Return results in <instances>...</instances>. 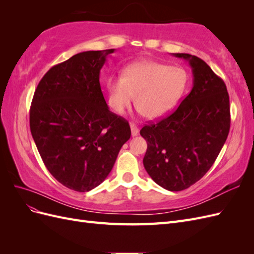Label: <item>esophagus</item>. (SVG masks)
<instances>
[{
	"label": "esophagus",
	"mask_w": 254,
	"mask_h": 254,
	"mask_svg": "<svg viewBox=\"0 0 254 254\" xmlns=\"http://www.w3.org/2000/svg\"><path fill=\"white\" fill-rule=\"evenodd\" d=\"M130 129H131V135L135 136L139 133V128L134 124V123H130Z\"/></svg>",
	"instance_id": "esophagus-1"
}]
</instances>
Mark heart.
<instances>
[{
    "label": "heart",
    "instance_id": "1",
    "mask_svg": "<svg viewBox=\"0 0 254 254\" xmlns=\"http://www.w3.org/2000/svg\"><path fill=\"white\" fill-rule=\"evenodd\" d=\"M188 84V74L179 66L153 61H139L128 65L122 77L107 80L108 101L118 114L135 105L148 119L160 117L179 102Z\"/></svg>",
    "mask_w": 254,
    "mask_h": 254
}]
</instances>
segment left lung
I'll use <instances>...</instances> for the list:
<instances>
[{"instance_id":"obj_1","label":"left lung","mask_w":254,"mask_h":254,"mask_svg":"<svg viewBox=\"0 0 254 254\" xmlns=\"http://www.w3.org/2000/svg\"><path fill=\"white\" fill-rule=\"evenodd\" d=\"M193 88L174 112L141 129L147 142L146 172L160 187L178 191L193 186L210 170L230 130L227 87L204 61L190 54Z\"/></svg>"}]
</instances>
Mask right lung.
I'll use <instances>...</instances> for the list:
<instances>
[{"mask_svg": "<svg viewBox=\"0 0 254 254\" xmlns=\"http://www.w3.org/2000/svg\"><path fill=\"white\" fill-rule=\"evenodd\" d=\"M113 52H82L54 65L30 106V132L44 165L77 191H89L107 178L131 135L128 122L109 110L99 83L101 68Z\"/></svg>", "mask_w": 254, "mask_h": 254, "instance_id": "1", "label": "right lung"}]
</instances>
